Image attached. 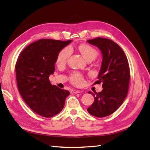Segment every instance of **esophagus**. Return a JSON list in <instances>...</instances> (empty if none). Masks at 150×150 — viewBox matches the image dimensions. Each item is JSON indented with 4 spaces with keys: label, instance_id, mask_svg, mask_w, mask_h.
Segmentation results:
<instances>
[{
    "label": "esophagus",
    "instance_id": "esophagus-1",
    "mask_svg": "<svg viewBox=\"0 0 150 150\" xmlns=\"http://www.w3.org/2000/svg\"><path fill=\"white\" fill-rule=\"evenodd\" d=\"M80 93H82V91H79V90H71V94H78Z\"/></svg>",
    "mask_w": 150,
    "mask_h": 150
}]
</instances>
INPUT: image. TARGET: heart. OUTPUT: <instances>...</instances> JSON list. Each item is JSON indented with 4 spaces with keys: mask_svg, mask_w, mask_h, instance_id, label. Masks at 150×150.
Wrapping results in <instances>:
<instances>
[{
    "mask_svg": "<svg viewBox=\"0 0 150 150\" xmlns=\"http://www.w3.org/2000/svg\"><path fill=\"white\" fill-rule=\"evenodd\" d=\"M79 49L87 61L95 59L98 55V52L96 49L89 45L82 44L79 46ZM71 53L72 49L70 46L64 47L57 54L56 59L57 64L59 66L64 64L71 55ZM70 80L71 82L75 86H81L83 83V76L79 73H75L73 74L71 76Z\"/></svg>",
    "mask_w": 150,
    "mask_h": 150,
    "instance_id": "1",
    "label": "heart"
}]
</instances>
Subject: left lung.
Listing matches in <instances>:
<instances>
[{"instance_id": "8db88e82", "label": "left lung", "mask_w": 150, "mask_h": 150, "mask_svg": "<svg viewBox=\"0 0 150 150\" xmlns=\"http://www.w3.org/2000/svg\"><path fill=\"white\" fill-rule=\"evenodd\" d=\"M96 46L102 54V63L98 81L103 83V89L93 94L94 101L87 112L96 117H105L115 112L125 100L128 93L130 70L124 52L112 40L98 37L87 40Z\"/></svg>"}]
</instances>
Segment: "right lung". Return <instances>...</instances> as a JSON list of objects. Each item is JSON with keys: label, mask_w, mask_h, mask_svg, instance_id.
Wrapping results in <instances>:
<instances>
[{"label": "right lung", "mask_w": 150, "mask_h": 150, "mask_svg": "<svg viewBox=\"0 0 150 150\" xmlns=\"http://www.w3.org/2000/svg\"><path fill=\"white\" fill-rule=\"evenodd\" d=\"M71 40L40 39L28 45L19 56L16 76L19 92L34 112L44 117L58 114L70 92L52 85L58 53Z\"/></svg>", "instance_id": "right-lung-1"}]
</instances>
